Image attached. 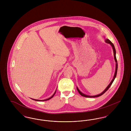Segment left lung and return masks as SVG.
Segmentation results:
<instances>
[{
  "mask_svg": "<svg viewBox=\"0 0 131 131\" xmlns=\"http://www.w3.org/2000/svg\"><path fill=\"white\" fill-rule=\"evenodd\" d=\"M105 42L107 43V44H110L112 47V49H113V56H114V60L115 61V73H114V75L113 76V78L112 79V81H111V82H110V83L108 84V85L106 87V89L101 93L99 94H98V95H95V96H89V95H87L86 94H84L82 93L81 91L79 90V89L78 88V87H77V90L79 92V93L83 97H87V98H95V97H99L100 96L102 95L103 94L105 93L106 92V91L108 89V88L110 87V86H111V85L112 84V82L114 81V80H115V78H116V76L117 75V68H118V64H117V59H116V50H115V47L114 46V45L112 44V42L108 39H105Z\"/></svg>",
  "mask_w": 131,
  "mask_h": 131,
  "instance_id": "1",
  "label": "left lung"
}]
</instances>
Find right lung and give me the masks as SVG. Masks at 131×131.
<instances>
[{"label": "right lung", "mask_w": 131, "mask_h": 131, "mask_svg": "<svg viewBox=\"0 0 131 131\" xmlns=\"http://www.w3.org/2000/svg\"><path fill=\"white\" fill-rule=\"evenodd\" d=\"M56 91H55V92L54 93V94L50 97L49 98H48V99H45V100H37V99H32V98H31V99H32V100H34V101H47V100H50V99L51 98H52L53 97V96L54 95V94H56Z\"/></svg>", "instance_id": "add662e5"}]
</instances>
